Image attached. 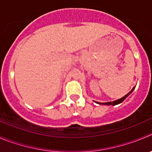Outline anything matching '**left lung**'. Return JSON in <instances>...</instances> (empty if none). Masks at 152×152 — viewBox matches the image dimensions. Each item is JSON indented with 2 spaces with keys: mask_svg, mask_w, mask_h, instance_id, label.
Returning a JSON list of instances; mask_svg holds the SVG:
<instances>
[{
  "mask_svg": "<svg viewBox=\"0 0 152 152\" xmlns=\"http://www.w3.org/2000/svg\"><path fill=\"white\" fill-rule=\"evenodd\" d=\"M135 89V86H134V88H133L132 89H131V91H130L129 92H128V94H127V95H125V96L124 97H122V98H121V99H118V100H115V101H114V102H106V103H101V102H95V103H97V104H104V105H116V104H120V103H122V102H123L124 100H125V99H126L127 97L128 96V95H130V94L131 93V92H133V91H134V89Z\"/></svg>",
  "mask_w": 152,
  "mask_h": 152,
  "instance_id": "left-lung-1",
  "label": "left lung"
}]
</instances>
